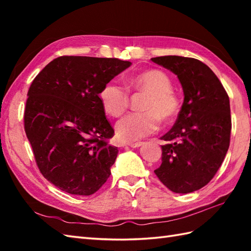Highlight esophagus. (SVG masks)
<instances>
[{"mask_svg": "<svg viewBox=\"0 0 251 251\" xmlns=\"http://www.w3.org/2000/svg\"><path fill=\"white\" fill-rule=\"evenodd\" d=\"M142 145H143L142 141H136V142H129L128 143V146L131 147V148H138V147H140Z\"/></svg>", "mask_w": 251, "mask_h": 251, "instance_id": "obj_1", "label": "esophagus"}]
</instances>
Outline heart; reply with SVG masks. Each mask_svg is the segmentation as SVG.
<instances>
[{
	"instance_id": "obj_1",
	"label": "heart",
	"mask_w": 251,
	"mask_h": 251,
	"mask_svg": "<svg viewBox=\"0 0 251 251\" xmlns=\"http://www.w3.org/2000/svg\"><path fill=\"white\" fill-rule=\"evenodd\" d=\"M129 89L147 94L142 112L123 117L115 125L116 136L122 141L132 142L156 131L161 120L172 123L181 111V100L173 89L172 78L159 69H149L129 79ZM106 113L121 116L129 106V92L116 81L106 82L99 93Z\"/></svg>"
}]
</instances>
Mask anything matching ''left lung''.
I'll use <instances>...</instances> for the list:
<instances>
[{
    "label": "left lung",
    "instance_id": "left-lung-1",
    "mask_svg": "<svg viewBox=\"0 0 251 251\" xmlns=\"http://www.w3.org/2000/svg\"><path fill=\"white\" fill-rule=\"evenodd\" d=\"M152 61L168 69L182 85L184 101L173 128L161 139L162 164L154 173L175 193H191L215 177L230 146L232 120L225 87L195 58L162 56Z\"/></svg>",
    "mask_w": 251,
    "mask_h": 251
}]
</instances>
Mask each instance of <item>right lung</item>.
Instances as JSON below:
<instances>
[{
    "label": "right lung",
    "instance_id": "obj_1",
    "mask_svg": "<svg viewBox=\"0 0 251 251\" xmlns=\"http://www.w3.org/2000/svg\"><path fill=\"white\" fill-rule=\"evenodd\" d=\"M131 62L117 58L61 56L32 81L24 121L41 174L74 195L96 193L117 156L114 129L99 93Z\"/></svg>",
    "mask_w": 251,
    "mask_h": 251
}]
</instances>
